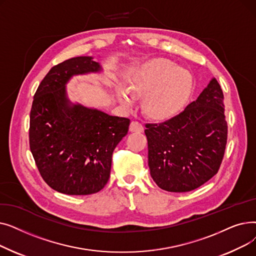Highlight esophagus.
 Returning <instances> with one entry per match:
<instances>
[{
  "instance_id": "34e87169",
  "label": "esophagus",
  "mask_w": 256,
  "mask_h": 256,
  "mask_svg": "<svg viewBox=\"0 0 256 256\" xmlns=\"http://www.w3.org/2000/svg\"><path fill=\"white\" fill-rule=\"evenodd\" d=\"M130 132H142L144 130V128L140 122H138V121H132V124L130 126Z\"/></svg>"
}]
</instances>
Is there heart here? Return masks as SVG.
<instances>
[{"mask_svg":"<svg viewBox=\"0 0 256 256\" xmlns=\"http://www.w3.org/2000/svg\"><path fill=\"white\" fill-rule=\"evenodd\" d=\"M193 76L167 59L156 58L144 63L132 78L128 89L120 86L117 98L121 104L130 106L134 98H141L146 115L166 119L178 113L193 89Z\"/></svg>","mask_w":256,"mask_h":256,"instance_id":"1","label":"heart"}]
</instances>
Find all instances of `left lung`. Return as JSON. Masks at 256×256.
I'll return each instance as SVG.
<instances>
[{
    "label": "left lung",
    "mask_w": 256,
    "mask_h": 256,
    "mask_svg": "<svg viewBox=\"0 0 256 256\" xmlns=\"http://www.w3.org/2000/svg\"><path fill=\"white\" fill-rule=\"evenodd\" d=\"M223 100L212 78L182 113L145 126L150 176L160 189L189 192L218 172L227 141Z\"/></svg>",
    "instance_id": "8db88e82"
}]
</instances>
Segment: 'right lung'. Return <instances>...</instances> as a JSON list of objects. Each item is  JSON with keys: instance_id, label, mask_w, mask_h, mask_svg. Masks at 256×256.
<instances>
[{"instance_id": "right-lung-1", "label": "right lung", "mask_w": 256, "mask_h": 256, "mask_svg": "<svg viewBox=\"0 0 256 256\" xmlns=\"http://www.w3.org/2000/svg\"><path fill=\"white\" fill-rule=\"evenodd\" d=\"M90 56L54 66L34 96L30 150L44 180L66 195H90L109 180L112 154L128 130L130 119L72 102L66 85L74 76L100 74Z\"/></svg>"}]
</instances>
